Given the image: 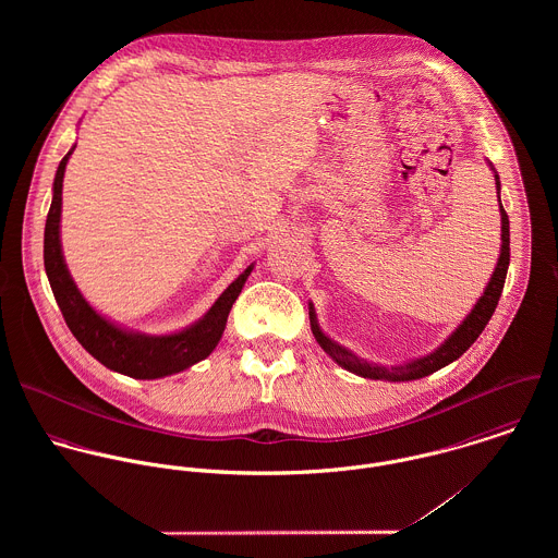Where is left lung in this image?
<instances>
[{
	"label": "left lung",
	"instance_id": "1",
	"mask_svg": "<svg viewBox=\"0 0 558 558\" xmlns=\"http://www.w3.org/2000/svg\"><path fill=\"white\" fill-rule=\"evenodd\" d=\"M496 186H498V193H500V182H498V175H496ZM498 202H500V195H498ZM500 219H502V246H500V257H498V264H496V270L483 292V296L478 299L475 310L469 314V318L464 319L458 330L432 354L423 356V359H416L408 365H401V367H378V365H372L359 356H354L352 352H348L345 348H341L339 343H335L332 339H328L322 330H319L318 322H316V312L314 307L310 305V319H312V330H314V337L322 345V350L335 361L339 363L341 367H345L348 372L352 374H359L363 378H372V380H416V378H425L434 372H438L440 367L453 363L456 359H460L475 341H477L478 335L483 332V328L487 326V322L492 318L498 301H500V294H502V286H505V277H507V268H509V217L500 204Z\"/></svg>",
	"mask_w": 558,
	"mask_h": 558
}]
</instances>
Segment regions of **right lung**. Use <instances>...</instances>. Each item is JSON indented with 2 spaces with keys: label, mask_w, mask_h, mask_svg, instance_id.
Wrapping results in <instances>:
<instances>
[{
  "label": "right lung",
  "mask_w": 558,
  "mask_h": 558,
  "mask_svg": "<svg viewBox=\"0 0 558 558\" xmlns=\"http://www.w3.org/2000/svg\"><path fill=\"white\" fill-rule=\"evenodd\" d=\"M73 150L58 167L56 182H53V202L47 215V226H45V270L51 283L53 296L58 301V307L66 319L71 332L98 363H102L105 367L118 374L140 378V380H153L169 374H178L195 365L197 361L206 359L219 343L226 330L230 310L239 299L240 290L253 268L248 266L240 275L239 279L219 296V301L210 307V312L204 318L175 335H165V337L135 335L100 318L85 303L77 286L73 283L62 257V246H60L62 182H64L66 162L73 155Z\"/></svg>",
  "instance_id": "right-lung-1"
}]
</instances>
